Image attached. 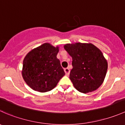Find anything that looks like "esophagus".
<instances>
[{
  "instance_id": "34e87169",
  "label": "esophagus",
  "mask_w": 125,
  "mask_h": 125,
  "mask_svg": "<svg viewBox=\"0 0 125 125\" xmlns=\"http://www.w3.org/2000/svg\"><path fill=\"white\" fill-rule=\"evenodd\" d=\"M64 71H65V74H66V75H68L69 74H70V69L68 68H65L64 69Z\"/></svg>"
}]
</instances>
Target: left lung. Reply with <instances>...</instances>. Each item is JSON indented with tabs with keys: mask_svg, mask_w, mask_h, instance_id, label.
<instances>
[{
	"mask_svg": "<svg viewBox=\"0 0 125 125\" xmlns=\"http://www.w3.org/2000/svg\"><path fill=\"white\" fill-rule=\"evenodd\" d=\"M64 48L71 56L73 69L70 79L74 88L82 93L96 90L103 83L108 63L102 51L92 43H68Z\"/></svg>",
	"mask_w": 125,
	"mask_h": 125,
	"instance_id": "obj_1",
	"label": "left lung"
}]
</instances>
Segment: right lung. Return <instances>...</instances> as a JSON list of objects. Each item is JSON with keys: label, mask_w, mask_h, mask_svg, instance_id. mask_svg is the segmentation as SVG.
<instances>
[{"label": "right lung", "mask_w": 125, "mask_h": 125, "mask_svg": "<svg viewBox=\"0 0 125 125\" xmlns=\"http://www.w3.org/2000/svg\"><path fill=\"white\" fill-rule=\"evenodd\" d=\"M59 51L58 46L45 43L31 50L24 58L22 77L33 90L50 91L65 74L57 58Z\"/></svg>", "instance_id": "obj_1"}]
</instances>
